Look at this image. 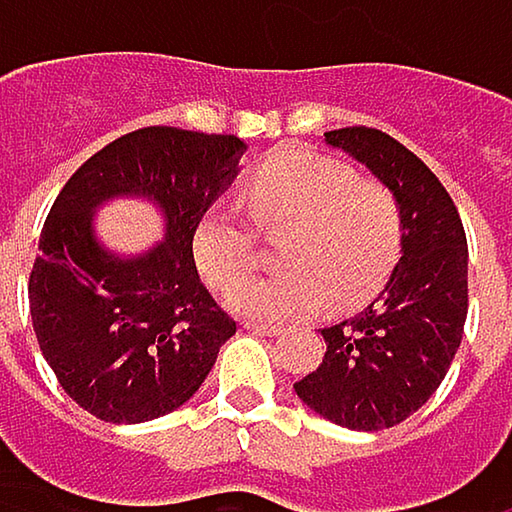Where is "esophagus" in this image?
Returning <instances> with one entry per match:
<instances>
[{
    "mask_svg": "<svg viewBox=\"0 0 512 512\" xmlns=\"http://www.w3.org/2000/svg\"><path fill=\"white\" fill-rule=\"evenodd\" d=\"M243 329H246V332H252V335H266V338H272V335H278V332H281V326H272V323H255V320H246V323H243Z\"/></svg>",
    "mask_w": 512,
    "mask_h": 512,
    "instance_id": "esophagus-1",
    "label": "esophagus"
}]
</instances>
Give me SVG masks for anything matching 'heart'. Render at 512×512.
I'll return each mask as SVG.
<instances>
[{
    "label": "heart",
    "instance_id": "obj_1",
    "mask_svg": "<svg viewBox=\"0 0 512 512\" xmlns=\"http://www.w3.org/2000/svg\"><path fill=\"white\" fill-rule=\"evenodd\" d=\"M246 204L266 231H287L278 246L284 272L240 280L255 263L246 219L216 204L192 237L201 275L225 290V305L249 320L284 323L323 305L341 311L373 296L394 269L403 246L397 195L338 159L287 151L266 159L246 183Z\"/></svg>",
    "mask_w": 512,
    "mask_h": 512
}]
</instances>
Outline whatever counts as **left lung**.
<instances>
[{"instance_id":"left-lung-1","label":"left lung","mask_w":512,"mask_h":512,"mask_svg":"<svg viewBox=\"0 0 512 512\" xmlns=\"http://www.w3.org/2000/svg\"><path fill=\"white\" fill-rule=\"evenodd\" d=\"M403 210V246L379 296L356 317L320 329L326 356L293 391L320 418L361 433L406 421L442 385L468 314V246L439 177L397 139L370 127L326 133Z\"/></svg>"}]
</instances>
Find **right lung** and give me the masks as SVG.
<instances>
[{
  "mask_svg": "<svg viewBox=\"0 0 512 512\" xmlns=\"http://www.w3.org/2000/svg\"><path fill=\"white\" fill-rule=\"evenodd\" d=\"M243 154L237 136L145 127L97 151L58 192L29 278L32 326L58 385L100 421L180 409L237 332L198 278L192 237ZM118 197L163 216V240L139 256L96 234V210Z\"/></svg>",
  "mask_w": 512,
  "mask_h": 512,
  "instance_id": "obj_1",
  "label": "right lung"
}]
</instances>
